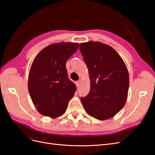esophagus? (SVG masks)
<instances>
[{"label": "esophagus", "instance_id": "34e87169", "mask_svg": "<svg viewBox=\"0 0 155 155\" xmlns=\"http://www.w3.org/2000/svg\"><path fill=\"white\" fill-rule=\"evenodd\" d=\"M76 86H77V87H79V86H80V84H81V81L80 80H79V81H76Z\"/></svg>", "mask_w": 155, "mask_h": 155}]
</instances>
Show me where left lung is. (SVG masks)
<instances>
[{
    "label": "left lung",
    "instance_id": "8db88e82",
    "mask_svg": "<svg viewBox=\"0 0 155 155\" xmlns=\"http://www.w3.org/2000/svg\"><path fill=\"white\" fill-rule=\"evenodd\" d=\"M79 50L91 78L88 94L81 97L88 114L109 119L122 109L127 98L129 77L126 65L116 51L100 42L81 43Z\"/></svg>",
    "mask_w": 155,
    "mask_h": 155
}]
</instances>
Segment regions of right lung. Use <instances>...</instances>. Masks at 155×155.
<instances>
[{"label":"right lung","instance_id":"1","mask_svg":"<svg viewBox=\"0 0 155 155\" xmlns=\"http://www.w3.org/2000/svg\"><path fill=\"white\" fill-rule=\"evenodd\" d=\"M78 47L76 43L51 44L35 58L29 72L28 91L41 114L54 118L66 111L76 91L68 78L66 63Z\"/></svg>","mask_w":155,"mask_h":155}]
</instances>
